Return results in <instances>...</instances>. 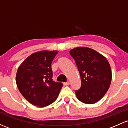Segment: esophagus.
<instances>
[{"label":"esophagus","mask_w":128,"mask_h":128,"mask_svg":"<svg viewBox=\"0 0 128 128\" xmlns=\"http://www.w3.org/2000/svg\"><path fill=\"white\" fill-rule=\"evenodd\" d=\"M63 84H64V85H65V86L68 85V84H69V82H64V83H63Z\"/></svg>","instance_id":"1"}]
</instances>
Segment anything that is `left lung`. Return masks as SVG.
Listing matches in <instances>:
<instances>
[{"instance_id": "obj_1", "label": "left lung", "mask_w": 128, "mask_h": 128, "mask_svg": "<svg viewBox=\"0 0 128 128\" xmlns=\"http://www.w3.org/2000/svg\"><path fill=\"white\" fill-rule=\"evenodd\" d=\"M69 53L81 78V88L75 91L76 98L84 104H95L104 96L110 86L112 74L109 62L102 54L88 47H76Z\"/></svg>"}]
</instances>
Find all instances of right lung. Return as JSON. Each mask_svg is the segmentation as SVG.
Instances as JSON below:
<instances>
[{"mask_svg": "<svg viewBox=\"0 0 128 128\" xmlns=\"http://www.w3.org/2000/svg\"><path fill=\"white\" fill-rule=\"evenodd\" d=\"M58 51L43 50L32 53L20 64L16 75L17 87L34 106L45 107L57 99L62 87L52 80L51 66Z\"/></svg>", "mask_w": 128, "mask_h": 128, "instance_id": "add662e5", "label": "right lung"}]
</instances>
